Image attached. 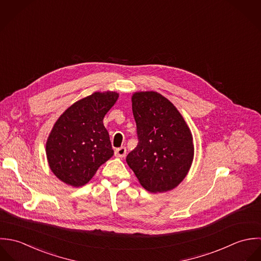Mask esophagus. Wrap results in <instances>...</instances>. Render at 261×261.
<instances>
[{
	"label": "esophagus",
	"mask_w": 261,
	"mask_h": 261,
	"mask_svg": "<svg viewBox=\"0 0 261 261\" xmlns=\"http://www.w3.org/2000/svg\"><path fill=\"white\" fill-rule=\"evenodd\" d=\"M115 155L119 158H123L126 155V148L125 147H120V148H117L115 150Z\"/></svg>",
	"instance_id": "obj_1"
}]
</instances>
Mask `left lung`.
<instances>
[{"label": "left lung", "mask_w": 261, "mask_h": 261, "mask_svg": "<svg viewBox=\"0 0 261 261\" xmlns=\"http://www.w3.org/2000/svg\"><path fill=\"white\" fill-rule=\"evenodd\" d=\"M131 100L139 142L126 161L146 191H171L193 163L191 129L175 106L157 92H136Z\"/></svg>", "instance_id": "obj_1"}]
</instances>
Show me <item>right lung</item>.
Wrapping results in <instances>:
<instances>
[{
  "label": "right lung",
  "instance_id": "1",
  "mask_svg": "<svg viewBox=\"0 0 261 261\" xmlns=\"http://www.w3.org/2000/svg\"><path fill=\"white\" fill-rule=\"evenodd\" d=\"M119 98L117 92H95L67 108L53 125L46 157L54 175L80 188L114 154L103 119Z\"/></svg>",
  "mask_w": 261,
  "mask_h": 261
}]
</instances>
